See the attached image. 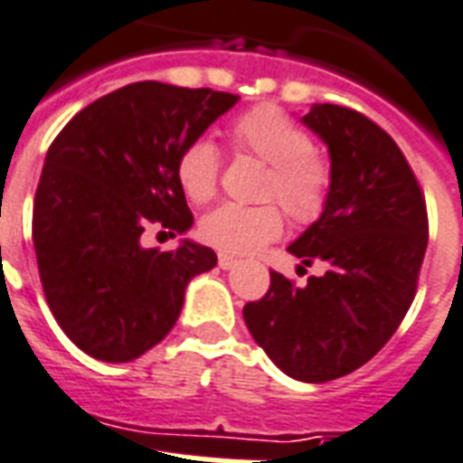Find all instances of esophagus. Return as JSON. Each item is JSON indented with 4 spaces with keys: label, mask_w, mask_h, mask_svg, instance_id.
<instances>
[{
    "label": "esophagus",
    "mask_w": 463,
    "mask_h": 463,
    "mask_svg": "<svg viewBox=\"0 0 463 463\" xmlns=\"http://www.w3.org/2000/svg\"><path fill=\"white\" fill-rule=\"evenodd\" d=\"M217 263H220L222 270H229V268H234L239 260H236L234 256H227V253H220V258H217Z\"/></svg>",
    "instance_id": "obj_1"
}]
</instances>
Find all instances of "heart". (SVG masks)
I'll return each mask as SVG.
<instances>
[{"mask_svg":"<svg viewBox=\"0 0 463 463\" xmlns=\"http://www.w3.org/2000/svg\"><path fill=\"white\" fill-rule=\"evenodd\" d=\"M232 142L239 152L270 164L263 198H275L299 224L324 214L333 188L331 164L314 149V142L289 116L275 106H256L232 123ZM220 149L213 139L195 137L183 146L175 175L193 203H207L220 183ZM285 217L272 203L220 205L200 222V236L224 253H253L282 234Z\"/></svg>","mask_w":463,"mask_h":463,"instance_id":"1","label":"heart"}]
</instances>
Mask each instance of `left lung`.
I'll return each mask as SVG.
<instances>
[{
	"label": "left lung",
	"instance_id": "1",
	"mask_svg": "<svg viewBox=\"0 0 463 463\" xmlns=\"http://www.w3.org/2000/svg\"><path fill=\"white\" fill-rule=\"evenodd\" d=\"M302 123L331 154L333 188L324 214L292 241L321 278L297 288L270 270L263 299L243 307L250 335L292 379L345 377L386 345L411 309L428 249V210L399 145L345 106H311Z\"/></svg>",
	"mask_w": 463,
	"mask_h": 463
}]
</instances>
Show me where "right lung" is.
Here are the masks:
<instances>
[{
	"label": "right lung",
	"mask_w": 463,
	"mask_h": 463,
	"mask_svg": "<svg viewBox=\"0 0 463 463\" xmlns=\"http://www.w3.org/2000/svg\"><path fill=\"white\" fill-rule=\"evenodd\" d=\"M239 96L137 81L79 110L45 154L33 203L43 292L67 338L103 362H130L166 338L188 282L213 249L183 239L145 249L146 224L185 234L193 214L175 161Z\"/></svg>",
	"instance_id": "1"
}]
</instances>
